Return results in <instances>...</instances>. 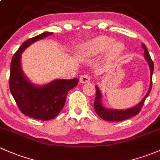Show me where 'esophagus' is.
Segmentation results:
<instances>
[{"instance_id": "obj_1", "label": "esophagus", "mask_w": 160, "mask_h": 160, "mask_svg": "<svg viewBox=\"0 0 160 160\" xmlns=\"http://www.w3.org/2000/svg\"><path fill=\"white\" fill-rule=\"evenodd\" d=\"M91 80V76L90 75H87V74H84L82 76H80L79 81L81 83H88V82H90Z\"/></svg>"}]
</instances>
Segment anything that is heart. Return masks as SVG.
Here are the masks:
<instances>
[{
	"mask_svg": "<svg viewBox=\"0 0 160 160\" xmlns=\"http://www.w3.org/2000/svg\"><path fill=\"white\" fill-rule=\"evenodd\" d=\"M124 44L108 36L101 35L84 42L79 46L78 52L81 55L87 57L98 56L106 51L108 57L114 58L121 55L124 50Z\"/></svg>",
	"mask_w": 160,
	"mask_h": 160,
	"instance_id": "obj_1",
	"label": "heart"
}]
</instances>
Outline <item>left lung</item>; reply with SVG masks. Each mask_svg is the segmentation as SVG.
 I'll list each match as a JSON object with an SVG mask.
<instances>
[{"mask_svg":"<svg viewBox=\"0 0 160 160\" xmlns=\"http://www.w3.org/2000/svg\"><path fill=\"white\" fill-rule=\"evenodd\" d=\"M142 48L144 49V57H145V59L147 60V62H148L149 69H150V83H149V88L148 92H147L145 97L142 98V100L140 101L139 104H137V105L134 106V107L126 110L109 109V108L104 107V106L102 105V103H101L102 94H101L99 88L96 85V97L94 103V110H95V112L97 113L98 115L101 118H102L103 120H104V121H124V120L129 119V118H132V117L136 116L137 114H139V112H140V110H141L142 105H143L144 101H145L146 98L148 97L149 94L150 93L151 89H152V72H153L154 70V66L153 62H152V60L151 59L150 56H149L148 50H147V47H146V46L144 45V44L142 45Z\"/></svg>","mask_w":160,"mask_h":160,"instance_id":"obj_1","label":"left lung"}]
</instances>
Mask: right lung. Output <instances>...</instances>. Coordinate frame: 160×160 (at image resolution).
Masks as SVG:
<instances>
[{"label":"right lung","mask_w":160,"mask_h":160,"mask_svg":"<svg viewBox=\"0 0 160 160\" xmlns=\"http://www.w3.org/2000/svg\"><path fill=\"white\" fill-rule=\"evenodd\" d=\"M52 34L45 32L26 40L13 55L11 62L10 91L19 109L23 114L41 121H49L59 114L68 92L78 82V78L56 79L46 85H36L23 73L20 63L23 51L33 42Z\"/></svg>","instance_id":"right-lung-1"}]
</instances>
